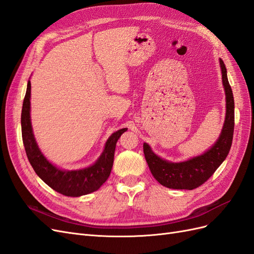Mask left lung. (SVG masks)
Instances as JSON below:
<instances>
[{"label":"left lung","mask_w":254,"mask_h":254,"mask_svg":"<svg viewBox=\"0 0 254 254\" xmlns=\"http://www.w3.org/2000/svg\"><path fill=\"white\" fill-rule=\"evenodd\" d=\"M222 84L226 93V119L220 136L212 147L202 153L180 163H172L153 153L149 145L144 143L143 149L146 162L155 179L162 186L174 190H194L210 178L224 162L230 151L234 132V98L228 81L227 68L219 59Z\"/></svg>","instance_id":"obj_1"}]
</instances>
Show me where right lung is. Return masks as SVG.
<instances>
[{"label": "right lung", "mask_w": 254, "mask_h": 254, "mask_svg": "<svg viewBox=\"0 0 254 254\" xmlns=\"http://www.w3.org/2000/svg\"><path fill=\"white\" fill-rule=\"evenodd\" d=\"M30 81L27 82L26 94L21 113L22 140L26 156L36 174L58 193L68 197H79L97 190L108 179L113 165L115 145L127 128L118 130L106 142L105 149L96 162L87 168L77 171H63L47 160L36 143L30 123Z\"/></svg>", "instance_id": "add662e5"}]
</instances>
